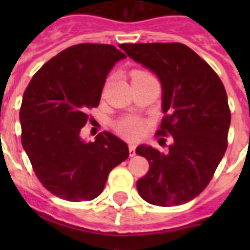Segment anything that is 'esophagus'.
Listing matches in <instances>:
<instances>
[{"label": "esophagus", "mask_w": 250, "mask_h": 250, "mask_svg": "<svg viewBox=\"0 0 250 250\" xmlns=\"http://www.w3.org/2000/svg\"><path fill=\"white\" fill-rule=\"evenodd\" d=\"M128 149H129V156L133 157V156H135V154H136V152H135V150H136V145H135V144H129Z\"/></svg>", "instance_id": "34e87169"}]
</instances>
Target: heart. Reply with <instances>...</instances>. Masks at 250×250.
<instances>
[{
	"mask_svg": "<svg viewBox=\"0 0 250 250\" xmlns=\"http://www.w3.org/2000/svg\"><path fill=\"white\" fill-rule=\"evenodd\" d=\"M117 131L121 133L122 136L128 137V139H136V137L140 136L141 125L140 122L135 118H125L121 122H118Z\"/></svg>",
	"mask_w": 250,
	"mask_h": 250,
	"instance_id": "b5f03b06",
	"label": "heart"
}]
</instances>
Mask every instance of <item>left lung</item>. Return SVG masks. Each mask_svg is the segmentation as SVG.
<instances>
[{
    "instance_id": "1",
    "label": "left lung",
    "mask_w": 250,
    "mask_h": 250,
    "mask_svg": "<svg viewBox=\"0 0 250 250\" xmlns=\"http://www.w3.org/2000/svg\"><path fill=\"white\" fill-rule=\"evenodd\" d=\"M121 49L161 82L165 117L157 133L172 136L166 154L150 145L136 148L149 162L137 190L152 205L186 204L205 189L227 149L231 113L225 86L201 57L180 42L122 44Z\"/></svg>"
}]
</instances>
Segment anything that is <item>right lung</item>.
Returning a JSON list of instances; mask_svg holds the SVG:
<instances>
[{"instance_id": "add662e5", "label": "right lung", "mask_w": 250, "mask_h": 250, "mask_svg": "<svg viewBox=\"0 0 250 250\" xmlns=\"http://www.w3.org/2000/svg\"><path fill=\"white\" fill-rule=\"evenodd\" d=\"M125 54L113 45L79 44L48 61L21 100V145L41 184L67 201H90L109 172L128 158V145L104 131L85 141L86 110L97 107L105 79Z\"/></svg>"}]
</instances>
